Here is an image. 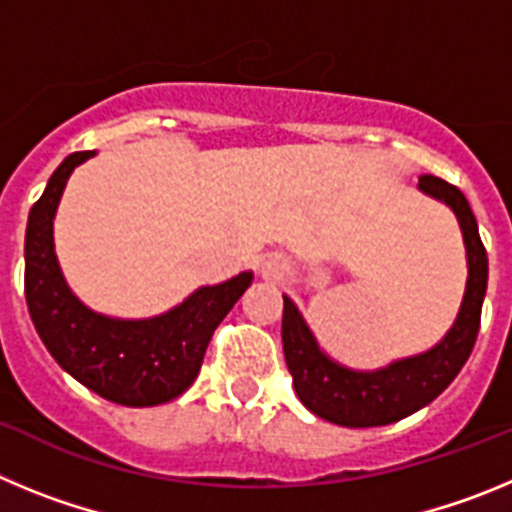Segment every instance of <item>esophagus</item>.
I'll return each mask as SVG.
<instances>
[{
  "instance_id": "obj_1",
  "label": "esophagus",
  "mask_w": 512,
  "mask_h": 512,
  "mask_svg": "<svg viewBox=\"0 0 512 512\" xmlns=\"http://www.w3.org/2000/svg\"><path fill=\"white\" fill-rule=\"evenodd\" d=\"M261 269H264V274H279V269H282V264H279L277 259H269L264 266H261Z\"/></svg>"
}]
</instances>
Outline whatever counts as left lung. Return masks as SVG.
<instances>
[{"mask_svg":"<svg viewBox=\"0 0 512 512\" xmlns=\"http://www.w3.org/2000/svg\"><path fill=\"white\" fill-rule=\"evenodd\" d=\"M418 189L451 207L467 246V289L459 315L441 343L377 372H356L325 354L295 302L284 295L282 343L292 384L302 405L328 423L374 428L408 418L436 400L472 354L487 292V251L479 238L477 217L467 197L438 176H420Z\"/></svg>","mask_w":512,"mask_h":512,"instance_id":"1","label":"left lung"}]
</instances>
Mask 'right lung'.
I'll use <instances>...</instances> for the list:
<instances>
[{
	"mask_svg": "<svg viewBox=\"0 0 512 512\" xmlns=\"http://www.w3.org/2000/svg\"><path fill=\"white\" fill-rule=\"evenodd\" d=\"M94 151L71 153L48 179L25 230V300L40 341L61 369L104 400L151 408L182 395L200 374L207 343L251 284L241 271L200 287L174 310L148 320L107 318L89 310L66 284L53 251V217L71 171Z\"/></svg>",
	"mask_w": 512,
	"mask_h": 512,
	"instance_id": "1",
	"label": "right lung"
}]
</instances>
